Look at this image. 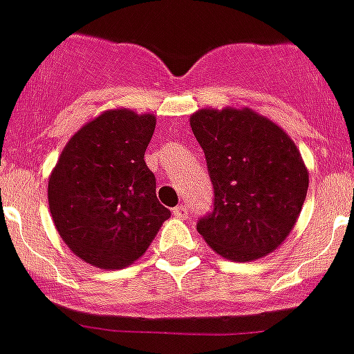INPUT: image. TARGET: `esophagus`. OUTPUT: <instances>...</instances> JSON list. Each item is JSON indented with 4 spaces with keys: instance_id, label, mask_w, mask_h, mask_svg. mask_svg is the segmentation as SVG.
<instances>
[{
    "instance_id": "1",
    "label": "esophagus",
    "mask_w": 354,
    "mask_h": 354,
    "mask_svg": "<svg viewBox=\"0 0 354 354\" xmlns=\"http://www.w3.org/2000/svg\"><path fill=\"white\" fill-rule=\"evenodd\" d=\"M173 214L176 218H187L188 216V207L183 206V204H181V206H176L173 209Z\"/></svg>"
}]
</instances>
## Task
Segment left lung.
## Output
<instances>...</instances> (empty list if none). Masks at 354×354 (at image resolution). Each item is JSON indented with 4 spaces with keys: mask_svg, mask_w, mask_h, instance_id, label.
Wrapping results in <instances>:
<instances>
[{
    "mask_svg": "<svg viewBox=\"0 0 354 354\" xmlns=\"http://www.w3.org/2000/svg\"><path fill=\"white\" fill-rule=\"evenodd\" d=\"M190 127L214 188L213 211L197 223L201 236L232 262L274 252L292 232L309 187L292 138L250 108H204Z\"/></svg>",
    "mask_w": 354,
    "mask_h": 354,
    "instance_id": "obj_1",
    "label": "left lung"
}]
</instances>
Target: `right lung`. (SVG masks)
I'll return each instance as SVG.
<instances>
[{
  "label": "right lung",
  "instance_id": "add662e5",
  "mask_svg": "<svg viewBox=\"0 0 354 354\" xmlns=\"http://www.w3.org/2000/svg\"><path fill=\"white\" fill-rule=\"evenodd\" d=\"M153 131L151 113L104 111L68 141L52 171L48 207L55 229L91 266H131L171 216L145 164Z\"/></svg>",
  "mask_w": 354,
  "mask_h": 354
}]
</instances>
